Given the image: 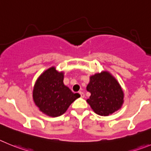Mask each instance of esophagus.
<instances>
[{"instance_id": "esophagus-1", "label": "esophagus", "mask_w": 151, "mask_h": 151, "mask_svg": "<svg viewBox=\"0 0 151 151\" xmlns=\"http://www.w3.org/2000/svg\"><path fill=\"white\" fill-rule=\"evenodd\" d=\"M79 94H80V96H81V98H84V96H85L84 93H83V92H79Z\"/></svg>"}]
</instances>
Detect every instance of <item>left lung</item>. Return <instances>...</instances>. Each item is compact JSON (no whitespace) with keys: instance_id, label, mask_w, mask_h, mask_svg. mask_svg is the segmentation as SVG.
Returning <instances> with one entry per match:
<instances>
[{"instance_id":"left-lung-1","label":"left lung","mask_w":151,"mask_h":151,"mask_svg":"<svg viewBox=\"0 0 151 151\" xmlns=\"http://www.w3.org/2000/svg\"><path fill=\"white\" fill-rule=\"evenodd\" d=\"M86 90L91 93L86 101L100 116H109L123 106L124 93L121 86L107 70L90 76Z\"/></svg>"}]
</instances>
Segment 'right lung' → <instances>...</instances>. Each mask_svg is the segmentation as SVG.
<instances>
[{
	"label": "right lung",
	"mask_w": 151,
	"mask_h": 151,
	"mask_svg": "<svg viewBox=\"0 0 151 151\" xmlns=\"http://www.w3.org/2000/svg\"><path fill=\"white\" fill-rule=\"evenodd\" d=\"M63 80V71L51 67L44 70L35 82L32 93L34 102L47 116H61L79 98V94L72 92L64 84Z\"/></svg>",
	"instance_id": "1"
}]
</instances>
